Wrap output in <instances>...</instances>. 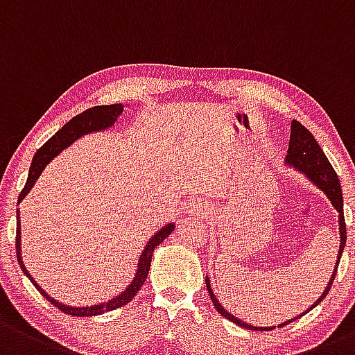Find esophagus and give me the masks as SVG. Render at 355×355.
Listing matches in <instances>:
<instances>
[{
	"label": "esophagus",
	"instance_id": "esophagus-1",
	"mask_svg": "<svg viewBox=\"0 0 355 355\" xmlns=\"http://www.w3.org/2000/svg\"><path fill=\"white\" fill-rule=\"evenodd\" d=\"M212 207L209 202H204V200L197 199V200H190L187 204V207H185V212H187L189 216H202V218H206V216L211 214Z\"/></svg>",
	"mask_w": 355,
	"mask_h": 355
}]
</instances>
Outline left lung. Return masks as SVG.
Returning a JSON list of instances; mask_svg holds the SVG:
<instances>
[{
  "mask_svg": "<svg viewBox=\"0 0 355 355\" xmlns=\"http://www.w3.org/2000/svg\"><path fill=\"white\" fill-rule=\"evenodd\" d=\"M286 165L296 168L297 171L304 173L306 177H308L309 180L316 185V187L322 189L323 192L327 193L328 199H330L331 206L337 209V212H338V226H340L338 227V233H340V246H338L337 263H335L334 274H331L330 281H328V284L325 287V291H323L322 296H320L318 300H316L315 303H313L304 311V313H308V311H311L315 306H318L320 303H322L323 297L327 296L331 284H334L335 275H337L338 262H340L342 252H344L345 241H347V230H345V218H344V199H342L340 180H338L337 173H335V170L331 168L330 162H328L325 153H323V149L320 148V144L316 143V139L313 137V134L309 132V130L306 129L303 124H300L297 121L291 122V139H289V149H287V155H286ZM206 287H207L209 296H211L214 308L218 309L219 315H223L225 318L230 320V322L236 323L238 327L248 328V330H272V328H275V327H253V325H248V323L241 322V320H238L236 316H233L231 313H227V309L223 308L221 303L218 301V297H216V294L212 293L211 281H209V277H206ZM303 315H300V316H303ZM300 316L287 320V322L281 323L279 327L289 325V323H293L294 320H297Z\"/></svg>",
  "mask_w": 355,
  "mask_h": 355,
  "instance_id": "obj_1",
  "label": "left lung"
}]
</instances>
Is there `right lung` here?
Wrapping results in <instances>:
<instances>
[{
	"instance_id": "obj_1",
	"label": "right lung",
	"mask_w": 355,
	"mask_h": 355,
	"mask_svg": "<svg viewBox=\"0 0 355 355\" xmlns=\"http://www.w3.org/2000/svg\"><path fill=\"white\" fill-rule=\"evenodd\" d=\"M122 110H124V105H122V103L92 107V109L85 110L83 114H80V115H76V117L71 119L66 125H62V128L59 129L58 132H55L54 136H52L51 139L39 149V151L35 153V156H33L32 165H30V170H28L27 184H25L24 190L20 192L18 204H20L21 200L25 199V196H27L30 190H32L33 185H35L37 178L40 177V173L44 171V168L49 165L51 159H54L55 156L62 151V149L71 146V144H73L76 139H80L81 136H87V134H89V132H96V130H105V129L112 128V125L117 122V117L122 114ZM173 227H175V225H171L170 223V225L163 226L158 233H155L151 238H149V241L146 243V246H144L143 253H141V257H139V262H137V270H136V275H134L132 282H130V284L125 287L121 294H117L115 297H112V300L105 301V303H100V304L83 306V308L62 304V303H59V301L52 300L49 294H47L42 287L37 284L35 279L28 274V270L25 268L24 262H21L20 214H18V211H17V241H15V245H17L18 266L21 267V270H24V274L30 279V282L35 286V289L39 291V293L42 294V296L46 297L51 304H54L55 308L61 309L62 313H68V315H73V316H96V315H102V313H105V311H112V309L121 308V306H125L129 301H132V297L136 296L137 291L141 289V286H143L144 281H146L149 267H151L153 252H155L156 246L162 243L168 234L173 231Z\"/></svg>"
}]
</instances>
